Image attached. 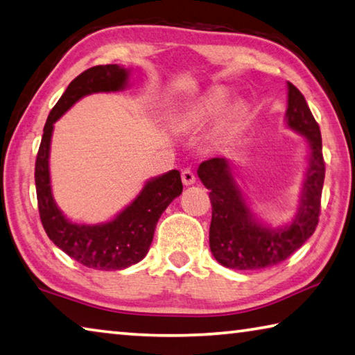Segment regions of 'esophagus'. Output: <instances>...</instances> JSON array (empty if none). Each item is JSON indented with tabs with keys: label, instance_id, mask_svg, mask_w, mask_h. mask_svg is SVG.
I'll return each instance as SVG.
<instances>
[{
	"label": "esophagus",
	"instance_id": "1",
	"mask_svg": "<svg viewBox=\"0 0 355 355\" xmlns=\"http://www.w3.org/2000/svg\"><path fill=\"white\" fill-rule=\"evenodd\" d=\"M181 178H182V182H184V185H191V184H195V174H193V171L190 170V168H185V170H182V173H181Z\"/></svg>",
	"mask_w": 355,
	"mask_h": 355
}]
</instances>
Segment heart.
<instances>
[{"instance_id":"1","label":"heart","mask_w":355,"mask_h":355,"mask_svg":"<svg viewBox=\"0 0 355 355\" xmlns=\"http://www.w3.org/2000/svg\"><path fill=\"white\" fill-rule=\"evenodd\" d=\"M225 98H226V96H225L223 91H214V92H211V94H209L205 98V102L201 103L200 108L196 110L195 118L196 119H202V118H206V116L216 114L225 105Z\"/></svg>"}]
</instances>
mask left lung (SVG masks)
Returning <instances> with one entry per match:
<instances>
[{
	"label": "left lung",
	"instance_id": "left-lung-1",
	"mask_svg": "<svg viewBox=\"0 0 355 355\" xmlns=\"http://www.w3.org/2000/svg\"><path fill=\"white\" fill-rule=\"evenodd\" d=\"M286 121L306 137L311 150L299 214L289 226L270 230L253 218L225 157L205 160L198 168L201 182L211 190L209 247L214 258L230 269L259 270L280 264L310 239L318 226L325 176L321 130L304 94L289 81Z\"/></svg>",
	"mask_w": 355,
	"mask_h": 355
}]
</instances>
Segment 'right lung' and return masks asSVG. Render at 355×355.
I'll list each match as a JSON object with an SVG mask.
<instances>
[{"label":"right lung","mask_w":355,"mask_h":355,"mask_svg":"<svg viewBox=\"0 0 355 355\" xmlns=\"http://www.w3.org/2000/svg\"><path fill=\"white\" fill-rule=\"evenodd\" d=\"M127 77L129 72L124 67L107 64L73 78L46 118L34 168L39 216L46 236L77 263L96 270H121L146 257L162 212L182 193L181 174L171 170L144 185L135 201L112 222L94 226L69 222L55 205L49 173L53 124L83 96L123 89Z\"/></svg>","instance_id":"right-lung-1"}]
</instances>
